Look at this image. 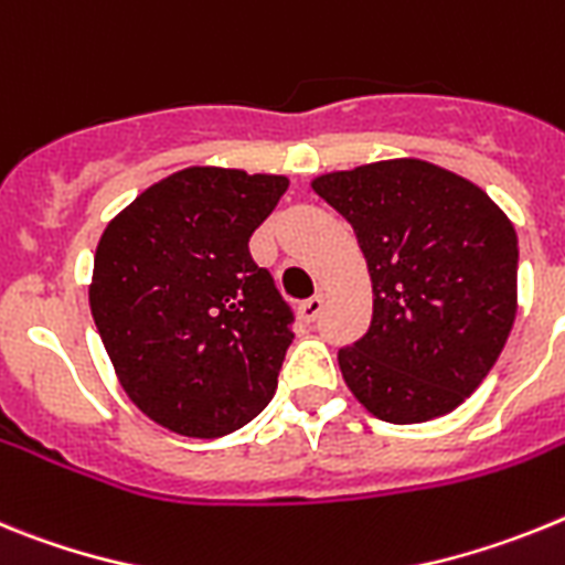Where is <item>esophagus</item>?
<instances>
[{"instance_id": "34e87169", "label": "esophagus", "mask_w": 565, "mask_h": 565, "mask_svg": "<svg viewBox=\"0 0 565 565\" xmlns=\"http://www.w3.org/2000/svg\"><path fill=\"white\" fill-rule=\"evenodd\" d=\"M321 310H323V296H312V298H307V301H301V307H298V316H301L307 323H312V321H318Z\"/></svg>"}]
</instances>
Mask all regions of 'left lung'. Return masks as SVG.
Instances as JSON below:
<instances>
[{
    "label": "left lung",
    "instance_id": "1",
    "mask_svg": "<svg viewBox=\"0 0 565 565\" xmlns=\"http://www.w3.org/2000/svg\"><path fill=\"white\" fill-rule=\"evenodd\" d=\"M316 193L352 224L372 276V323L338 350L381 420L452 412L489 375L518 310V235L472 181L395 159L327 173Z\"/></svg>",
    "mask_w": 565,
    "mask_h": 565
}]
</instances>
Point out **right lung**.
I'll return each instance as SVG.
<instances>
[{"instance_id":"add662e5","label":"right lung","mask_w":565,"mask_h":565,"mask_svg":"<svg viewBox=\"0 0 565 565\" xmlns=\"http://www.w3.org/2000/svg\"><path fill=\"white\" fill-rule=\"evenodd\" d=\"M287 188L284 175L188 167L107 224L90 312L121 386L156 424L222 438L276 395L296 312L249 238Z\"/></svg>"}]
</instances>
